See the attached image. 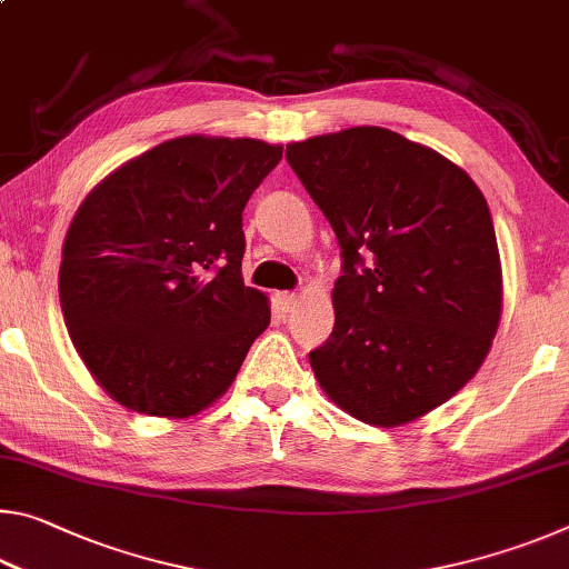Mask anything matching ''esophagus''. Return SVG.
<instances>
[{"instance_id": "obj_1", "label": "esophagus", "mask_w": 569, "mask_h": 569, "mask_svg": "<svg viewBox=\"0 0 569 569\" xmlns=\"http://www.w3.org/2000/svg\"><path fill=\"white\" fill-rule=\"evenodd\" d=\"M276 303H278V308H281L283 313H288V311H293V308H296V303H298V296H296V293H288V291H283V293H278V296H276Z\"/></svg>"}]
</instances>
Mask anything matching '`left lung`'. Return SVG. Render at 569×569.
I'll list each match as a JSON object with an SVG mask.
<instances>
[{"mask_svg":"<svg viewBox=\"0 0 569 569\" xmlns=\"http://www.w3.org/2000/svg\"><path fill=\"white\" fill-rule=\"evenodd\" d=\"M341 246L336 323L308 353L351 417L399 427L475 377L502 313L489 206L465 170L387 128L286 148Z\"/></svg>","mask_w":569,"mask_h":569,"instance_id":"8db88e82","label":"left lung"}]
</instances>
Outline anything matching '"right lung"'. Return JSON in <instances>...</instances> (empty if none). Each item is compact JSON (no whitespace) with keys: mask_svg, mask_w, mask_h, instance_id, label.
Returning <instances> with one entry per match:
<instances>
[{"mask_svg":"<svg viewBox=\"0 0 569 569\" xmlns=\"http://www.w3.org/2000/svg\"><path fill=\"white\" fill-rule=\"evenodd\" d=\"M283 148L186 134L104 178L77 210L60 303L77 353L114 401L192 417L233 383L271 323L248 288L243 208Z\"/></svg>","mask_w":569,"mask_h":569,"instance_id":"add662e5","label":"right lung"}]
</instances>
